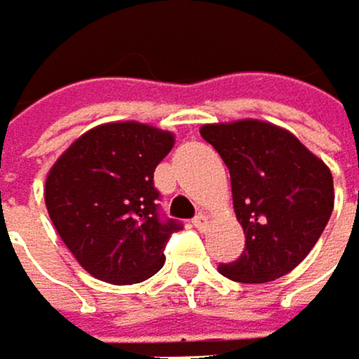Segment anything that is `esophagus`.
Masks as SVG:
<instances>
[{
    "mask_svg": "<svg viewBox=\"0 0 359 359\" xmlns=\"http://www.w3.org/2000/svg\"><path fill=\"white\" fill-rule=\"evenodd\" d=\"M194 226L196 229H207L209 226V218H207L205 213H198L196 218H194Z\"/></svg>",
    "mask_w": 359,
    "mask_h": 359,
    "instance_id": "1",
    "label": "esophagus"
}]
</instances>
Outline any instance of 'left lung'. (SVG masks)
I'll use <instances>...</instances> for the list:
<instances>
[{
  "instance_id": "8db88e82",
  "label": "left lung",
  "mask_w": 359,
  "mask_h": 359,
  "mask_svg": "<svg viewBox=\"0 0 359 359\" xmlns=\"http://www.w3.org/2000/svg\"><path fill=\"white\" fill-rule=\"evenodd\" d=\"M205 141L231 174L233 209L246 246L218 272L238 283H268L294 270L334 211L332 172L290 130L262 119L205 124Z\"/></svg>"
}]
</instances>
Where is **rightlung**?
<instances>
[{
	"label": "right lung",
	"instance_id": "right-lung-1",
	"mask_svg": "<svg viewBox=\"0 0 359 359\" xmlns=\"http://www.w3.org/2000/svg\"><path fill=\"white\" fill-rule=\"evenodd\" d=\"M174 133L139 121L100 124L65 150L45 178V207L76 262L100 281L141 283L165 264L181 229L161 220L154 170Z\"/></svg>",
	"mask_w": 359,
	"mask_h": 359
}]
</instances>
